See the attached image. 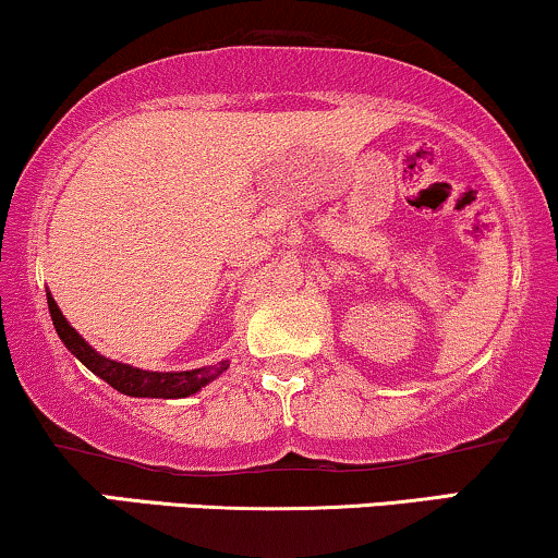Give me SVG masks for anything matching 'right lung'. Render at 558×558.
<instances>
[{
    "label": "right lung",
    "instance_id": "1",
    "mask_svg": "<svg viewBox=\"0 0 558 558\" xmlns=\"http://www.w3.org/2000/svg\"><path fill=\"white\" fill-rule=\"evenodd\" d=\"M48 298V313H51L53 328H57L59 339L64 341V347L72 352L77 360L85 364L89 373L102 377L111 388L119 390L123 396L134 398H185L196 390H202L206 383H211L227 369V362L211 364V367H198L189 369V373H147V369H136L132 364H121L113 360H106L95 352L82 336L69 326L64 315H61L59 305L53 302L51 292H46Z\"/></svg>",
    "mask_w": 558,
    "mask_h": 558
}]
</instances>
